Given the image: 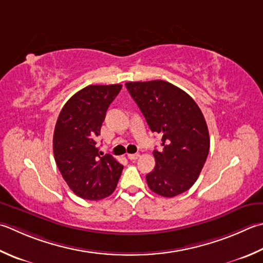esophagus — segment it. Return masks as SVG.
Masks as SVG:
<instances>
[{
	"label": "esophagus",
	"instance_id": "1",
	"mask_svg": "<svg viewBox=\"0 0 263 263\" xmlns=\"http://www.w3.org/2000/svg\"><path fill=\"white\" fill-rule=\"evenodd\" d=\"M139 157V154H127V158L130 159V161H135V159H137Z\"/></svg>",
	"mask_w": 263,
	"mask_h": 263
}]
</instances>
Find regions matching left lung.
I'll return each instance as SVG.
<instances>
[{
    "label": "left lung",
    "instance_id": "left-lung-1",
    "mask_svg": "<svg viewBox=\"0 0 263 263\" xmlns=\"http://www.w3.org/2000/svg\"><path fill=\"white\" fill-rule=\"evenodd\" d=\"M126 89L153 132L162 137L154 151L156 165L146 176L148 187L174 197L198 179L210 151L209 128L202 110L183 90L168 82H127Z\"/></svg>",
    "mask_w": 263,
    "mask_h": 263
}]
</instances>
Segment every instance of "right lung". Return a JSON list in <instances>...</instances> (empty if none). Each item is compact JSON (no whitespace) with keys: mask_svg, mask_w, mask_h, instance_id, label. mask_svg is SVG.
<instances>
[{"mask_svg":"<svg viewBox=\"0 0 263 263\" xmlns=\"http://www.w3.org/2000/svg\"><path fill=\"white\" fill-rule=\"evenodd\" d=\"M121 84L89 85L70 98L61 109L53 133V154L61 176L77 196L99 200L114 192L123 165L102 156L96 139L100 136L108 107Z\"/></svg>","mask_w":263,"mask_h":263,"instance_id":"obj_1","label":"right lung"}]
</instances>
